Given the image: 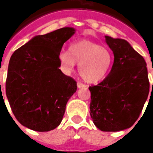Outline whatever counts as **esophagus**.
Instances as JSON below:
<instances>
[{"instance_id": "esophagus-1", "label": "esophagus", "mask_w": 153, "mask_h": 153, "mask_svg": "<svg viewBox=\"0 0 153 153\" xmlns=\"http://www.w3.org/2000/svg\"><path fill=\"white\" fill-rule=\"evenodd\" d=\"M86 85L85 84H83L82 82H77V88H85Z\"/></svg>"}]
</instances>
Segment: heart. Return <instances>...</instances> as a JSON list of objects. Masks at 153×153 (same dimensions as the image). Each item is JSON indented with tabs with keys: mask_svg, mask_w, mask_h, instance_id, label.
I'll return each instance as SVG.
<instances>
[{
	"mask_svg": "<svg viewBox=\"0 0 153 153\" xmlns=\"http://www.w3.org/2000/svg\"><path fill=\"white\" fill-rule=\"evenodd\" d=\"M59 60L65 74L73 72L76 64H78L79 73L83 80L95 83L108 76L114 57L108 48L99 43L89 40H80L71 45L69 51H61Z\"/></svg>",
	"mask_w": 153,
	"mask_h": 153,
	"instance_id": "obj_1",
	"label": "heart"
}]
</instances>
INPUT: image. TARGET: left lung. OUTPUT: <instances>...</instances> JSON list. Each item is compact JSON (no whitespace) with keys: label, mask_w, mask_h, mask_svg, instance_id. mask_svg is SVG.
<instances>
[{"label":"left lung","mask_w":153,"mask_h":153,"mask_svg":"<svg viewBox=\"0 0 153 153\" xmlns=\"http://www.w3.org/2000/svg\"><path fill=\"white\" fill-rule=\"evenodd\" d=\"M105 37L113 52L114 62L108 76L88 88L90 116L101 131L117 132L130 128L138 119L150 84L144 58L126 40Z\"/></svg>","instance_id":"left-lung-1"}]
</instances>
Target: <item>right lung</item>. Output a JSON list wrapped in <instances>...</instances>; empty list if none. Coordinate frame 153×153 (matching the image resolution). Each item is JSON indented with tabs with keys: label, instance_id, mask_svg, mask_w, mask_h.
Here are the masks:
<instances>
[{
	"label": "right lung",
	"instance_id": "add662e5",
	"mask_svg": "<svg viewBox=\"0 0 153 153\" xmlns=\"http://www.w3.org/2000/svg\"><path fill=\"white\" fill-rule=\"evenodd\" d=\"M75 32L72 27H65L36 36L11 56L6 94L23 126L45 132L60 124L77 86L59 70V54Z\"/></svg>",
	"mask_w": 153,
	"mask_h": 153
}]
</instances>
